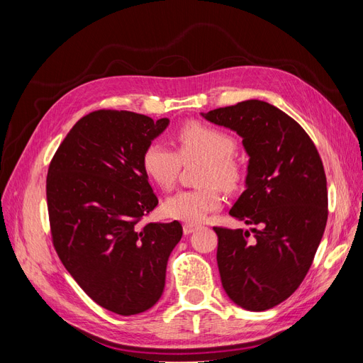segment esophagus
Returning <instances> with one entry per match:
<instances>
[{"mask_svg":"<svg viewBox=\"0 0 363 363\" xmlns=\"http://www.w3.org/2000/svg\"><path fill=\"white\" fill-rule=\"evenodd\" d=\"M199 228V224H192V223H186L184 225H183V232H184V235H191L192 232H195V230Z\"/></svg>","mask_w":363,"mask_h":363,"instance_id":"1","label":"esophagus"}]
</instances>
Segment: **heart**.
<instances>
[{
  "mask_svg": "<svg viewBox=\"0 0 363 363\" xmlns=\"http://www.w3.org/2000/svg\"><path fill=\"white\" fill-rule=\"evenodd\" d=\"M177 155L162 144H151L142 155V168L159 188L168 191L177 180L183 162L203 160L200 189L174 194L164 203L168 216L186 223H200L221 207L224 191L238 189L244 179L242 163L233 155L235 139L216 127L191 121L175 135Z\"/></svg>",
  "mask_w": 363,
  "mask_h": 363,
  "instance_id": "b5f03b06",
  "label": "heart"
}]
</instances>
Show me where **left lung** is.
Listing matches in <instances>:
<instances>
[{"mask_svg":"<svg viewBox=\"0 0 363 363\" xmlns=\"http://www.w3.org/2000/svg\"><path fill=\"white\" fill-rule=\"evenodd\" d=\"M236 131L248 155L245 191L230 215L250 232L215 227L216 260L228 298L251 312L268 311L304 280L327 224V182L312 139L276 106L247 100L201 113Z\"/></svg>","mask_w":363,"mask_h":363,"instance_id":"left-lung-1","label":"left lung"}]
</instances>
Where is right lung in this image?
<instances>
[{
  "label": "right lung",
  "instance_id": "1",
  "mask_svg": "<svg viewBox=\"0 0 363 363\" xmlns=\"http://www.w3.org/2000/svg\"><path fill=\"white\" fill-rule=\"evenodd\" d=\"M168 125V118L92 112L71 128L48 169L54 248L96 304L123 316L159 301L183 235L179 221L138 225L159 203L142 155Z\"/></svg>",
  "mask_w": 363,
  "mask_h": 363
}]
</instances>
